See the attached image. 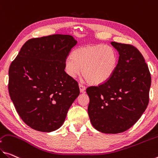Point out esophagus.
<instances>
[{"label":"esophagus","instance_id":"obj_1","mask_svg":"<svg viewBox=\"0 0 158 158\" xmlns=\"http://www.w3.org/2000/svg\"><path fill=\"white\" fill-rule=\"evenodd\" d=\"M79 88H80V91H81V93H85V87L84 85H82V84H79Z\"/></svg>","mask_w":158,"mask_h":158}]
</instances>
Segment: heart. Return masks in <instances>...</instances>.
Masks as SVG:
<instances>
[{"label":"heart","mask_w":158,"mask_h":158,"mask_svg":"<svg viewBox=\"0 0 158 158\" xmlns=\"http://www.w3.org/2000/svg\"><path fill=\"white\" fill-rule=\"evenodd\" d=\"M118 56L114 48L104 44H88L74 48L64 61V71L74 78L81 73L89 84L107 82L116 71Z\"/></svg>","instance_id":"1"}]
</instances>
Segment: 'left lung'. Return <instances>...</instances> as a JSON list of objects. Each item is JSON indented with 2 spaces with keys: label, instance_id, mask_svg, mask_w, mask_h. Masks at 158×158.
<instances>
[{
  "label": "left lung",
  "instance_id": "obj_1",
  "mask_svg": "<svg viewBox=\"0 0 158 158\" xmlns=\"http://www.w3.org/2000/svg\"><path fill=\"white\" fill-rule=\"evenodd\" d=\"M118 65L105 83L87 87V111L93 127L104 133H119L134 125L149 102L151 76L140 52L132 45L112 42Z\"/></svg>",
  "mask_w": 158,
  "mask_h": 158
}]
</instances>
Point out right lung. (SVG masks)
Listing matches in <instances>:
<instances>
[{"label":"right lung","instance_id":"1","mask_svg":"<svg viewBox=\"0 0 158 158\" xmlns=\"http://www.w3.org/2000/svg\"><path fill=\"white\" fill-rule=\"evenodd\" d=\"M77 43L65 35L31 39L10 65V97L20 118L33 129L59 128L78 97V84L64 71L65 60Z\"/></svg>","mask_w":158,"mask_h":158}]
</instances>
